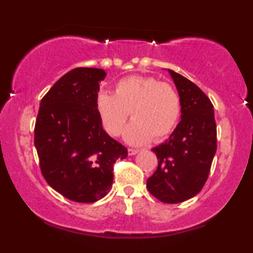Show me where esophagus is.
Returning a JSON list of instances; mask_svg holds the SVG:
<instances>
[{"instance_id": "obj_1", "label": "esophagus", "mask_w": 253, "mask_h": 253, "mask_svg": "<svg viewBox=\"0 0 253 253\" xmlns=\"http://www.w3.org/2000/svg\"><path fill=\"white\" fill-rule=\"evenodd\" d=\"M138 150H136V148H127V153H129V155H134L138 153Z\"/></svg>"}]
</instances>
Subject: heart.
<instances>
[{"mask_svg":"<svg viewBox=\"0 0 253 253\" xmlns=\"http://www.w3.org/2000/svg\"><path fill=\"white\" fill-rule=\"evenodd\" d=\"M95 108L110 136L122 133L129 114L133 121L124 138L132 145H143L153 138L160 141L171 133L181 116V98L175 87L151 76H129L114 87V95L100 92Z\"/></svg>","mask_w":253,"mask_h":253,"instance_id":"obj_1","label":"heart"}]
</instances>
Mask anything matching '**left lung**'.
I'll return each instance as SVG.
<instances>
[{
	"instance_id": "obj_1",
	"label": "left lung",
	"mask_w": 253,
	"mask_h": 253,
	"mask_svg": "<svg viewBox=\"0 0 253 253\" xmlns=\"http://www.w3.org/2000/svg\"><path fill=\"white\" fill-rule=\"evenodd\" d=\"M168 71L181 98L182 120L168 140L152 148L158 168L146 186L160 202L177 204L202 191L209 178L216 152V124L209 96L188 78Z\"/></svg>"
}]
</instances>
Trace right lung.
<instances>
[{"mask_svg": "<svg viewBox=\"0 0 253 253\" xmlns=\"http://www.w3.org/2000/svg\"><path fill=\"white\" fill-rule=\"evenodd\" d=\"M102 69L76 68L40 102L34 146L48 184L72 202L94 203L110 191L114 164L127 148L102 129L95 108Z\"/></svg>", "mask_w": 253, "mask_h": 253, "instance_id": "1", "label": "right lung"}]
</instances>
